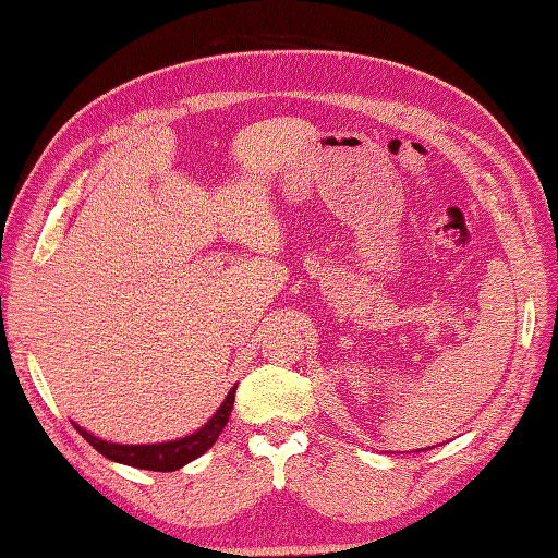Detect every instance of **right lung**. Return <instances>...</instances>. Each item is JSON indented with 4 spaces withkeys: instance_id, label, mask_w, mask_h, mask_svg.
<instances>
[{
    "instance_id": "1",
    "label": "right lung",
    "mask_w": 558,
    "mask_h": 558,
    "mask_svg": "<svg viewBox=\"0 0 558 558\" xmlns=\"http://www.w3.org/2000/svg\"><path fill=\"white\" fill-rule=\"evenodd\" d=\"M234 388H230L228 398L222 400V405L216 410V414L201 426L198 432L189 434L184 438H177V441H165V444H141V446H129V444H112V441H102V438L88 434L86 429H81L78 424H74L78 434L86 438V441L102 453L105 458H110L114 462H122V465H132L138 470H153V472H172L184 468L186 462L196 460L198 456H204L206 450L218 441L220 432L225 429V424L230 420V412L234 405Z\"/></svg>"
}]
</instances>
